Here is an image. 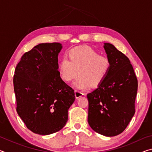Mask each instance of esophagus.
Wrapping results in <instances>:
<instances>
[{"instance_id": "1", "label": "esophagus", "mask_w": 152, "mask_h": 152, "mask_svg": "<svg viewBox=\"0 0 152 152\" xmlns=\"http://www.w3.org/2000/svg\"><path fill=\"white\" fill-rule=\"evenodd\" d=\"M82 95H84V93L82 91H80L78 90H75V96L76 99L82 96Z\"/></svg>"}]
</instances>
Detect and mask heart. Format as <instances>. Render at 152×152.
<instances>
[{"label":"heart","mask_w":152,"mask_h":152,"mask_svg":"<svg viewBox=\"0 0 152 152\" xmlns=\"http://www.w3.org/2000/svg\"><path fill=\"white\" fill-rule=\"evenodd\" d=\"M68 58L60 60L58 71L61 78L69 82L77 74L76 85L84 88L88 85L97 87L106 78L111 68L110 59L88 46L76 47L68 51Z\"/></svg>","instance_id":"heart-1"}]
</instances>
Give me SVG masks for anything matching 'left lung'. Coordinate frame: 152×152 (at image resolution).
<instances>
[{"label": "left lung", "mask_w": 152, "mask_h": 152, "mask_svg": "<svg viewBox=\"0 0 152 152\" xmlns=\"http://www.w3.org/2000/svg\"><path fill=\"white\" fill-rule=\"evenodd\" d=\"M104 48L111 68L99 87L87 94L88 122L94 132L113 137L125 129L135 114L138 83L129 59L110 43H105Z\"/></svg>", "instance_id": "8db88e82"}]
</instances>
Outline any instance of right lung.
Here are the masks:
<instances>
[{"label": "right lung", "instance_id": "right-lung-1", "mask_svg": "<svg viewBox=\"0 0 152 152\" xmlns=\"http://www.w3.org/2000/svg\"><path fill=\"white\" fill-rule=\"evenodd\" d=\"M59 43H40L25 52L13 76L17 112L32 132L50 135L62 129L75 100L58 71Z\"/></svg>", "mask_w": 152, "mask_h": 152}]
</instances>
